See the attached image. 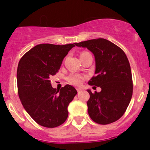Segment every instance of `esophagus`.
Returning a JSON list of instances; mask_svg holds the SVG:
<instances>
[{
  "label": "esophagus",
  "instance_id": "34e87169",
  "mask_svg": "<svg viewBox=\"0 0 150 150\" xmlns=\"http://www.w3.org/2000/svg\"><path fill=\"white\" fill-rule=\"evenodd\" d=\"M77 91H78V94H79L82 91V90L79 89V88H77Z\"/></svg>",
  "mask_w": 150,
  "mask_h": 150
}]
</instances>
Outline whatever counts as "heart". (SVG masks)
Wrapping results in <instances>:
<instances>
[{
    "instance_id": "b5f03b06",
    "label": "heart",
    "mask_w": 150,
    "mask_h": 150,
    "mask_svg": "<svg viewBox=\"0 0 150 150\" xmlns=\"http://www.w3.org/2000/svg\"><path fill=\"white\" fill-rule=\"evenodd\" d=\"M87 52H83L80 55L83 53H86ZM85 77L81 75V74H76V73H72L69 75L67 77V80L70 84L74 85V86H80V85L83 83V82L84 81Z\"/></svg>"
}]
</instances>
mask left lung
I'll use <instances>...</instances> for the list:
<instances>
[{"label":"left lung","mask_w":150,"mask_h":150,"mask_svg":"<svg viewBox=\"0 0 150 150\" xmlns=\"http://www.w3.org/2000/svg\"><path fill=\"white\" fill-rule=\"evenodd\" d=\"M94 54L95 76L88 81L90 86L100 87V92H88V112L95 122L107 125L123 116L133 93L131 67L121 48L104 38L76 43Z\"/></svg>","instance_id":"1"}]
</instances>
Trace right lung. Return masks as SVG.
Here are the masks:
<instances>
[{
    "label": "right lung",
    "instance_id": "add662e5",
    "mask_svg": "<svg viewBox=\"0 0 150 150\" xmlns=\"http://www.w3.org/2000/svg\"><path fill=\"white\" fill-rule=\"evenodd\" d=\"M75 43L37 45L18 62V96L25 110L41 126L58 127L68 116L67 107L77 91L71 85L57 91L52 87L50 77L58 73L64 58Z\"/></svg>",
    "mask_w": 150,
    "mask_h": 150
}]
</instances>
